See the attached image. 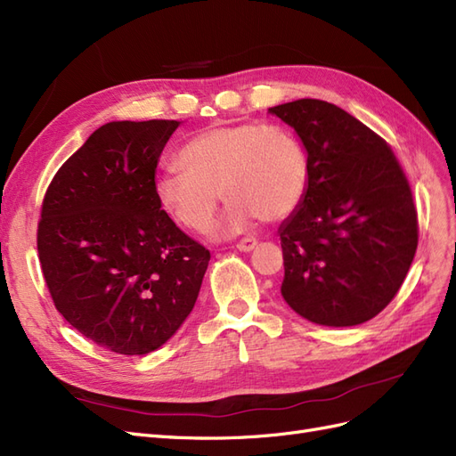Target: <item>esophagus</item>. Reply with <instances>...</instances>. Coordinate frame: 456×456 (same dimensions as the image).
<instances>
[{"instance_id":"1","label":"esophagus","mask_w":456,"mask_h":456,"mask_svg":"<svg viewBox=\"0 0 456 456\" xmlns=\"http://www.w3.org/2000/svg\"><path fill=\"white\" fill-rule=\"evenodd\" d=\"M256 245H258V241L255 238H243L236 247H238V251H241V253H249V251L255 249Z\"/></svg>"}]
</instances>
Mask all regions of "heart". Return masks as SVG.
<instances>
[{"label":"heart","mask_w":456,"mask_h":456,"mask_svg":"<svg viewBox=\"0 0 456 456\" xmlns=\"http://www.w3.org/2000/svg\"><path fill=\"white\" fill-rule=\"evenodd\" d=\"M181 169L156 176L154 194L161 209L190 232L209 228L220 191L228 205L213 228L215 238H230L258 218H287L306 194L308 154L283 127L258 123L211 126L178 150Z\"/></svg>","instance_id":"obj_1"}]
</instances>
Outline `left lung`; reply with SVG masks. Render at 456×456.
Returning a JSON list of instances; mask_svg holds the SVG:
<instances>
[{
	"label": "left lung",
	"mask_w": 456,
	"mask_h": 456,
	"mask_svg": "<svg viewBox=\"0 0 456 456\" xmlns=\"http://www.w3.org/2000/svg\"><path fill=\"white\" fill-rule=\"evenodd\" d=\"M308 154L306 194L278 233L281 297L305 320L354 327L390 305L415 258L417 209L394 151L342 108L300 99L268 108Z\"/></svg>",
	"instance_id": "obj_1"
}]
</instances>
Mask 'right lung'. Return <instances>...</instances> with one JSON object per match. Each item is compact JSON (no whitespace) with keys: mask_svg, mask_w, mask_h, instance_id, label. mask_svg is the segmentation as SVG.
<instances>
[{"mask_svg":"<svg viewBox=\"0 0 456 456\" xmlns=\"http://www.w3.org/2000/svg\"><path fill=\"white\" fill-rule=\"evenodd\" d=\"M175 119L110 121L68 159L41 207L37 253L54 306L123 355L158 350L194 308L209 251L154 194Z\"/></svg>","mask_w":456,"mask_h":456,"instance_id":"1","label":"right lung"}]
</instances>
